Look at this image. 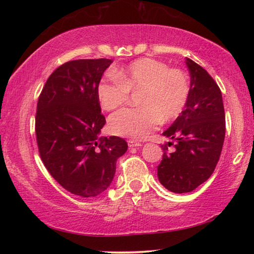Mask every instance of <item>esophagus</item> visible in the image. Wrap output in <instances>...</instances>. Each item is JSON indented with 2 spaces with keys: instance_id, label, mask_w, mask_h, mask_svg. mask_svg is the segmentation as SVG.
I'll use <instances>...</instances> for the list:
<instances>
[{
  "instance_id": "esophagus-1",
  "label": "esophagus",
  "mask_w": 254,
  "mask_h": 254,
  "mask_svg": "<svg viewBox=\"0 0 254 254\" xmlns=\"http://www.w3.org/2000/svg\"><path fill=\"white\" fill-rule=\"evenodd\" d=\"M127 145L130 148H134V147H141V145H142V143L136 142V141H134V140H128L127 141Z\"/></svg>"
}]
</instances>
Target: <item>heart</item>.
I'll use <instances>...</instances> for the list:
<instances>
[{"instance_id":"heart-1","label":"heart","mask_w":254,"mask_h":254,"mask_svg":"<svg viewBox=\"0 0 254 254\" xmlns=\"http://www.w3.org/2000/svg\"><path fill=\"white\" fill-rule=\"evenodd\" d=\"M139 107L124 109L109 120L115 135L142 140L163 121L179 117L189 95V81L185 72L159 60L140 58L113 71V77L97 85L98 103L104 111L126 104L130 91H139Z\"/></svg>"}]
</instances>
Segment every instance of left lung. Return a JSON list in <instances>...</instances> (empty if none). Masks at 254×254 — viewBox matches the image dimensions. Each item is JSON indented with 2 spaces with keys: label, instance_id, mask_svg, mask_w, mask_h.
<instances>
[{
  "label": "left lung",
  "instance_id": "obj_1",
  "mask_svg": "<svg viewBox=\"0 0 254 254\" xmlns=\"http://www.w3.org/2000/svg\"><path fill=\"white\" fill-rule=\"evenodd\" d=\"M190 88L185 110L162 133L176 141L158 166V179L168 190L183 194L206 182L216 167L225 137V113L222 93L215 80L198 64L186 58ZM174 144L168 142V145Z\"/></svg>",
  "mask_w": 254,
  "mask_h": 254
}]
</instances>
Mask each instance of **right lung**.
<instances>
[{
    "mask_svg": "<svg viewBox=\"0 0 254 254\" xmlns=\"http://www.w3.org/2000/svg\"><path fill=\"white\" fill-rule=\"evenodd\" d=\"M112 63L101 58L64 64L49 76L38 100L41 160L60 186L80 197H95L109 188L117 160L127 150L122 137H100L105 118L96 88Z\"/></svg>",
    "mask_w": 254,
    "mask_h": 254,
    "instance_id": "add662e5",
    "label": "right lung"
}]
</instances>
